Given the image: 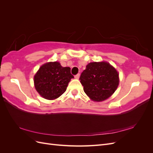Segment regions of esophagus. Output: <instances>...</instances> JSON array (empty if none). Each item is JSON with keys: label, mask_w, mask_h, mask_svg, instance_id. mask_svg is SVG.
<instances>
[{"label": "esophagus", "mask_w": 153, "mask_h": 153, "mask_svg": "<svg viewBox=\"0 0 153 153\" xmlns=\"http://www.w3.org/2000/svg\"><path fill=\"white\" fill-rule=\"evenodd\" d=\"M80 76V75L79 73H78V74H77L76 75H75V78H76V79H79Z\"/></svg>", "instance_id": "obj_1"}]
</instances>
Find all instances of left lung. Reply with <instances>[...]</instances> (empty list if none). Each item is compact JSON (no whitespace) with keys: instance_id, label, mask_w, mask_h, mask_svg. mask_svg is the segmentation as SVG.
<instances>
[{"instance_id":"8db88e82","label":"left lung","mask_w":153,"mask_h":153,"mask_svg":"<svg viewBox=\"0 0 153 153\" xmlns=\"http://www.w3.org/2000/svg\"><path fill=\"white\" fill-rule=\"evenodd\" d=\"M80 80L85 93L95 102H101L109 98L119 84L118 71L106 61L88 64Z\"/></svg>"}]
</instances>
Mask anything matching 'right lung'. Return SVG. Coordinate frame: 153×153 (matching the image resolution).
I'll return each mask as SVG.
<instances>
[{
	"label": "right lung",
	"mask_w": 153,
	"mask_h": 153,
	"mask_svg": "<svg viewBox=\"0 0 153 153\" xmlns=\"http://www.w3.org/2000/svg\"><path fill=\"white\" fill-rule=\"evenodd\" d=\"M73 78L69 67H62L57 61L48 62L41 65L35 74L34 87L42 98L54 100L66 91Z\"/></svg>",
	"instance_id": "right-lung-1"
}]
</instances>
